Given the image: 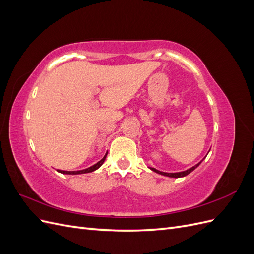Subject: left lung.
Wrapping results in <instances>:
<instances>
[{
	"label": "left lung",
	"mask_w": 254,
	"mask_h": 254,
	"mask_svg": "<svg viewBox=\"0 0 254 254\" xmlns=\"http://www.w3.org/2000/svg\"><path fill=\"white\" fill-rule=\"evenodd\" d=\"M201 162H202V161H200V162H199L198 164H196L195 166L190 167V170H187V171H184V172H180V173H164V172H160V171L156 170V168H153V167H149V168H150L151 171H153V172L157 173V174H160V175H163V176H166V177H171V178H180V177H184V176H187L190 173L193 172L195 168H197L199 166V164H200Z\"/></svg>",
	"instance_id": "left-lung-1"
}]
</instances>
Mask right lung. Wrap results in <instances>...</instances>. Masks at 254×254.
<instances>
[{
	"instance_id": "right-lung-1",
	"label": "right lung",
	"mask_w": 254,
	"mask_h": 254,
	"mask_svg": "<svg viewBox=\"0 0 254 254\" xmlns=\"http://www.w3.org/2000/svg\"><path fill=\"white\" fill-rule=\"evenodd\" d=\"M106 157H107V153L105 155V157L101 160V161H98V162L96 163V164H94V165H92L91 167H89V168H86V170H81V171H73V172H68V171H60V170H57L59 173H61V174H65V175H79V174H87V173H92V172H94V171H96L97 168H99L102 166V164L104 163V161L106 160Z\"/></svg>"
}]
</instances>
